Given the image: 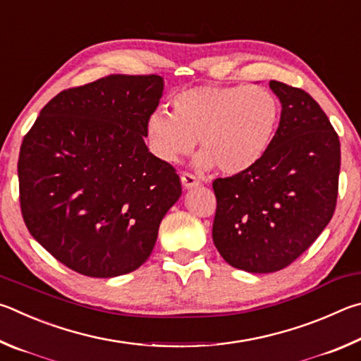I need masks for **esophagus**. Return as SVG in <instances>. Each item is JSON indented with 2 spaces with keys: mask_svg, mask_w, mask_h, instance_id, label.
Returning a JSON list of instances; mask_svg holds the SVG:
<instances>
[{
  "mask_svg": "<svg viewBox=\"0 0 361 361\" xmlns=\"http://www.w3.org/2000/svg\"><path fill=\"white\" fill-rule=\"evenodd\" d=\"M180 180H182V185H184V188H187V190H190V188L200 185V180L195 176H192L190 173L182 174Z\"/></svg>",
  "mask_w": 361,
  "mask_h": 361,
  "instance_id": "34e87169",
  "label": "esophagus"
}]
</instances>
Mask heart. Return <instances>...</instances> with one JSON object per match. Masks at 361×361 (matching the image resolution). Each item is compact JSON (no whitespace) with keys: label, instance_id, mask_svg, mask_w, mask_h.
<instances>
[{"label":"heart","instance_id":"obj_1","mask_svg":"<svg viewBox=\"0 0 361 361\" xmlns=\"http://www.w3.org/2000/svg\"><path fill=\"white\" fill-rule=\"evenodd\" d=\"M279 117V101L264 87L198 85L174 94L173 114L152 112L145 136L164 163L190 155L200 139L198 169L219 166L225 174H241L267 154Z\"/></svg>","mask_w":361,"mask_h":361}]
</instances>
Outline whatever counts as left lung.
Segmentation results:
<instances>
[{
    "label": "left lung",
    "mask_w": 361,
    "mask_h": 361,
    "mask_svg": "<svg viewBox=\"0 0 361 361\" xmlns=\"http://www.w3.org/2000/svg\"><path fill=\"white\" fill-rule=\"evenodd\" d=\"M282 104L269 149L254 168L214 180L212 239L224 260L247 273L283 269L330 222L338 198L341 144L311 94L271 80Z\"/></svg>",
    "instance_id": "obj_1"
}]
</instances>
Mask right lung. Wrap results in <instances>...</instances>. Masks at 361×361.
Returning <instances> with one entry per match:
<instances>
[{"instance_id":"obj_1","label":"right lung","mask_w":361,"mask_h":361,"mask_svg":"<svg viewBox=\"0 0 361 361\" xmlns=\"http://www.w3.org/2000/svg\"><path fill=\"white\" fill-rule=\"evenodd\" d=\"M163 85L157 74H112L68 88L23 137L17 168L25 225L75 273L137 269L182 195L176 169L144 142Z\"/></svg>"}]
</instances>
